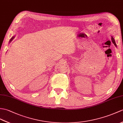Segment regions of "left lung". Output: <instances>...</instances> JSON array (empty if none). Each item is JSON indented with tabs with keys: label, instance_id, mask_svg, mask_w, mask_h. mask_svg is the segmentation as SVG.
<instances>
[{
	"label": "left lung",
	"instance_id": "8db88e82",
	"mask_svg": "<svg viewBox=\"0 0 123 123\" xmlns=\"http://www.w3.org/2000/svg\"><path fill=\"white\" fill-rule=\"evenodd\" d=\"M112 42H113V43L114 44V45H115V46L116 47V43H115V40H114V39L113 38V37H112Z\"/></svg>",
	"mask_w": 123,
	"mask_h": 123
}]
</instances>
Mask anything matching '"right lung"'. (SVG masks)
<instances>
[{
    "mask_svg": "<svg viewBox=\"0 0 123 123\" xmlns=\"http://www.w3.org/2000/svg\"><path fill=\"white\" fill-rule=\"evenodd\" d=\"M15 37H12V38H11V39L10 40V41H9V42H11V41H12V40L14 39V38H15Z\"/></svg>",
    "mask_w": 123,
    "mask_h": 123,
    "instance_id": "1",
    "label": "right lung"
}]
</instances>
